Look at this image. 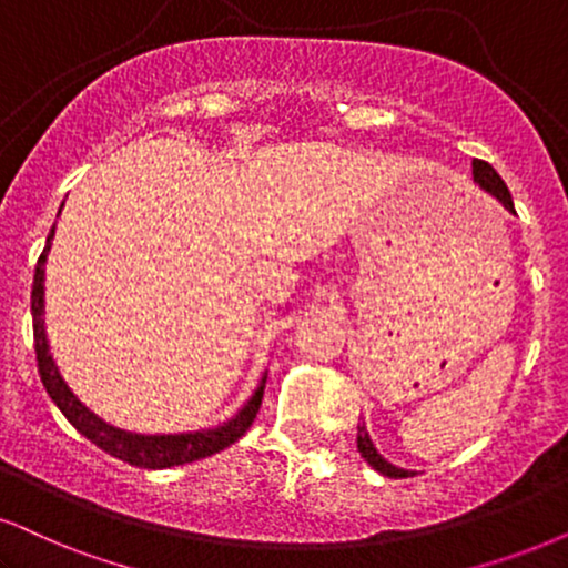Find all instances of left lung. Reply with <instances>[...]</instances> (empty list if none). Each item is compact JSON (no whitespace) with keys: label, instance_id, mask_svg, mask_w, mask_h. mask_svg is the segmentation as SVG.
Wrapping results in <instances>:
<instances>
[{"label":"left lung","instance_id":"left-lung-1","mask_svg":"<svg viewBox=\"0 0 568 568\" xmlns=\"http://www.w3.org/2000/svg\"><path fill=\"white\" fill-rule=\"evenodd\" d=\"M471 175H475V183L479 185V189H483L485 193H490L495 201H500V204H504V210L514 212L511 193H508L506 183L500 181V175L490 168V164L483 162V160H475V162H471ZM356 448H358V454H362L364 462H367L375 471H379V475H383V477H390V479L414 477L412 469H400V466L390 464L383 454H379V450L375 448V443H372V437L367 433V425H364V422H362V425H358Z\"/></svg>","mask_w":568,"mask_h":568}]
</instances>
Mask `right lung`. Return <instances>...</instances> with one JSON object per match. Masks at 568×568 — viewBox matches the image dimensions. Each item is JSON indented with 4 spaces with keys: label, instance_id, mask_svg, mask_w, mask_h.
Masks as SVG:
<instances>
[{
    "label": "right lung",
    "instance_id": "obj_1",
    "mask_svg": "<svg viewBox=\"0 0 568 568\" xmlns=\"http://www.w3.org/2000/svg\"><path fill=\"white\" fill-rule=\"evenodd\" d=\"M54 241V225L47 235L44 254L36 262L33 291H31V314H33V341H36V362H39V375L44 383L49 398L54 400L57 408L64 414V419L73 425L83 437H89L93 445L106 450V454L128 462L141 469H170V466H183L212 454H220L222 448L233 445L239 437L246 433L254 422L256 412L262 406L264 383H267V372H264L256 390L251 393L246 404L235 412L231 419L220 422V425L206 429H191V433H170V435H143L131 433V429L114 427L110 422L93 414L81 398L70 390L57 367L52 351H49V337L44 325V277H47V256Z\"/></svg>",
    "mask_w": 568,
    "mask_h": 568
}]
</instances>
